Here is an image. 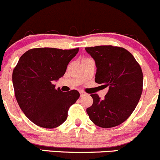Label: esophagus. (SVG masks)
<instances>
[{
	"label": "esophagus",
	"instance_id": "obj_1",
	"mask_svg": "<svg viewBox=\"0 0 160 160\" xmlns=\"http://www.w3.org/2000/svg\"><path fill=\"white\" fill-rule=\"evenodd\" d=\"M80 97H84L86 96L87 93L83 91H80Z\"/></svg>",
	"mask_w": 160,
	"mask_h": 160
}]
</instances>
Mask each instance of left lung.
<instances>
[{
  "label": "left lung",
  "mask_w": 160,
  "mask_h": 160,
  "mask_svg": "<svg viewBox=\"0 0 160 160\" xmlns=\"http://www.w3.org/2000/svg\"><path fill=\"white\" fill-rule=\"evenodd\" d=\"M94 59L95 82L108 88L103 100L90 96L93 104L87 108L90 120L104 128L123 123L138 104L142 92L143 74L139 64L125 49L112 46L85 48Z\"/></svg>",
  "instance_id": "left-lung-1"
}]
</instances>
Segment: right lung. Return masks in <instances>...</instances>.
I'll return each instance as SVG.
<instances>
[{
	"mask_svg": "<svg viewBox=\"0 0 160 160\" xmlns=\"http://www.w3.org/2000/svg\"><path fill=\"white\" fill-rule=\"evenodd\" d=\"M78 51L79 48H37L19 59L12 73L15 98L25 116L36 125L54 128L67 120L69 108L80 93L76 90L67 93L56 90L53 82L65 74Z\"/></svg>",
	"mask_w": 160,
	"mask_h": 160,
	"instance_id": "obj_1",
	"label": "right lung"
}]
</instances>
